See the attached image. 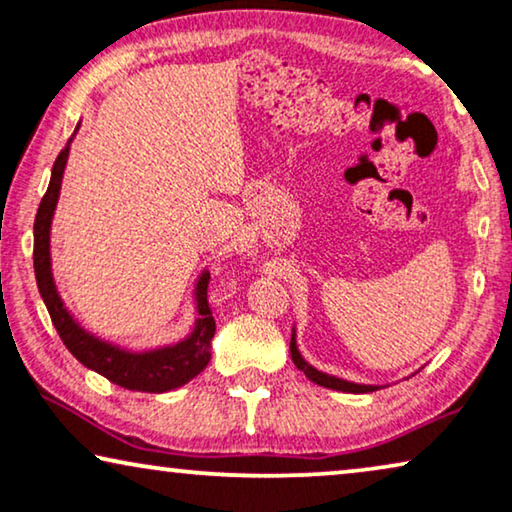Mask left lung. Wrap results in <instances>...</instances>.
I'll return each instance as SVG.
<instances>
[{
    "mask_svg": "<svg viewBox=\"0 0 512 512\" xmlns=\"http://www.w3.org/2000/svg\"><path fill=\"white\" fill-rule=\"evenodd\" d=\"M291 359L296 363L298 370H303L307 380H312L314 384H319V387H326V389H335V391H347V394H370V391H377V389H384L382 384H356V382H347V380H340V377L335 375H328V373H321L314 366H310L303 359V354L298 352V342H296V328H293L291 333Z\"/></svg>",
    "mask_w": 512,
    "mask_h": 512,
    "instance_id": "left-lung-1",
    "label": "left lung"
}]
</instances>
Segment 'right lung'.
<instances>
[{
  "instance_id": "obj_1",
  "label": "right lung",
  "mask_w": 512,
  "mask_h": 512,
  "mask_svg": "<svg viewBox=\"0 0 512 512\" xmlns=\"http://www.w3.org/2000/svg\"><path fill=\"white\" fill-rule=\"evenodd\" d=\"M69 144H72V139L60 151V156L55 158L51 184H48V191L39 202L37 219H34V275H37L39 293L44 298L48 314H51L55 331L60 333L65 347L83 366L104 375L109 382L118 384V387L130 391H146V394H163V391L184 387L195 375H200L207 368L209 359H212L209 352H212L216 324L207 303V270H202L198 282H195V310H198V319H195L193 331L184 340L174 342V345L144 349V352H132L128 347L111 345V342L88 333L72 317L67 305L62 303L51 268V223L55 207H58L62 174H65L69 158Z\"/></svg>"
}]
</instances>
